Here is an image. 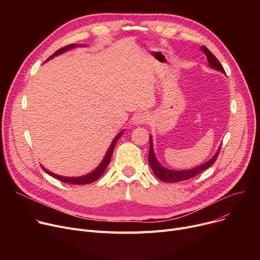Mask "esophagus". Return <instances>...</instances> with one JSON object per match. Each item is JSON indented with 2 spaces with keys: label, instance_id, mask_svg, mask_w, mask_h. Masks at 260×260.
<instances>
[{
  "label": "esophagus",
  "instance_id": "obj_1",
  "mask_svg": "<svg viewBox=\"0 0 260 260\" xmlns=\"http://www.w3.org/2000/svg\"><path fill=\"white\" fill-rule=\"evenodd\" d=\"M147 120H148V116L146 113H139L133 118L135 125H142L144 123H146Z\"/></svg>",
  "mask_w": 260,
  "mask_h": 260
}]
</instances>
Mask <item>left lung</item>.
<instances>
[{"mask_svg": "<svg viewBox=\"0 0 260 260\" xmlns=\"http://www.w3.org/2000/svg\"><path fill=\"white\" fill-rule=\"evenodd\" d=\"M202 51L206 53L209 65L214 68L216 71H219L223 74H225L222 65L220 64V62L217 60V58L214 56V54L206 47V46H201ZM221 147V146H220ZM220 147L218 148L217 153L206 163L203 165L190 169V170H184V171H173V170H169L163 168L160 163L158 162L155 153H154V148H153V140H152V136H149V153H148V163L151 166L155 176L157 177L158 179H160L161 181L165 182H179V181H183V180H187L189 178H193V177L197 176L198 174L202 173L203 171H206L207 169H209L210 167H212L214 165V162L216 161L218 154H219Z\"/></svg>", "mask_w": 260, "mask_h": 260, "instance_id": "8db88e82", "label": "left lung"}]
</instances>
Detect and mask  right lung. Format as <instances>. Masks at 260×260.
Segmentation results:
<instances>
[{
	"label": "right lung",
	"mask_w": 260,
	"mask_h": 260,
	"mask_svg": "<svg viewBox=\"0 0 260 260\" xmlns=\"http://www.w3.org/2000/svg\"><path fill=\"white\" fill-rule=\"evenodd\" d=\"M77 46H83V45H80V44H79V45H77V44H71V45H67V46H65V47H63V48H60L59 50H57L56 52H54V53L52 54V56H50V57L47 59V61L50 60V59H52L53 57L58 56V54L63 53V52L67 51V50H70V49H73V48H75V47H77ZM122 134H123V131H121V132L116 136V137L114 138V140H113L111 146L108 147L107 152H106V154H105L103 160L101 161V163L99 165V167H98L97 169H95V170H93L91 173H89V174H87V175H85V176H80V177H63V176H59V175H57V174H53V173L47 171V170L44 169L43 167H42V169H43L47 174H49L50 176L54 177V178H56V179H58V180H60V181H63V182H66V183H71V184H87V183H91V182L95 181L97 179H99L100 177H101V175H102V174L104 173V171L106 170L109 161H111V158H112V155H113V152H114L115 145H116V143L118 142L119 138L122 136Z\"/></svg>",
	"instance_id": "add662e5"
}]
</instances>
